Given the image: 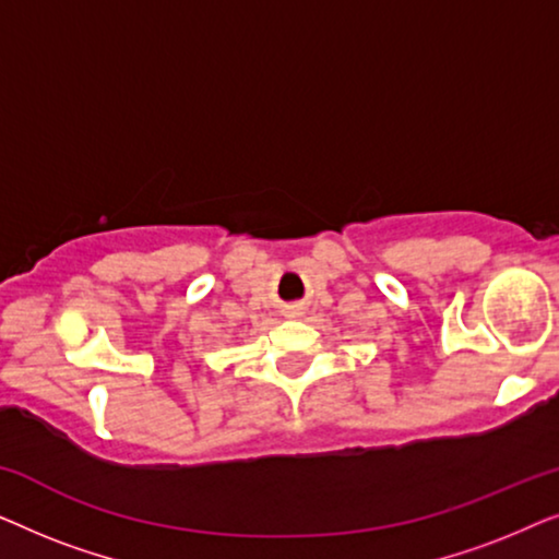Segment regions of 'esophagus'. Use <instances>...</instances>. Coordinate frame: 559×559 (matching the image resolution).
<instances>
[{
    "mask_svg": "<svg viewBox=\"0 0 559 559\" xmlns=\"http://www.w3.org/2000/svg\"><path fill=\"white\" fill-rule=\"evenodd\" d=\"M287 316H289V318H297V316H300V310H297V308H287Z\"/></svg>",
    "mask_w": 559,
    "mask_h": 559,
    "instance_id": "1",
    "label": "esophagus"
}]
</instances>
